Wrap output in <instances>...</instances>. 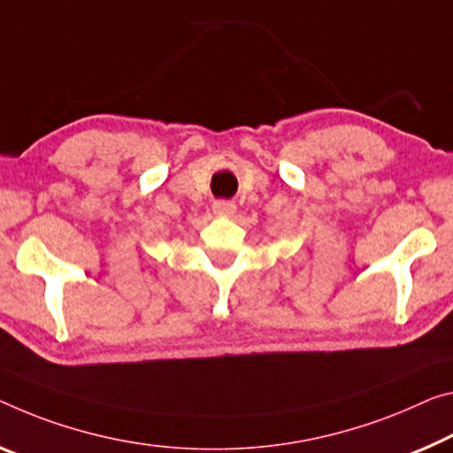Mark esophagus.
Returning <instances> with one entry per match:
<instances>
[{
	"label": "esophagus",
	"mask_w": 453,
	"mask_h": 453,
	"mask_svg": "<svg viewBox=\"0 0 453 453\" xmlns=\"http://www.w3.org/2000/svg\"><path fill=\"white\" fill-rule=\"evenodd\" d=\"M212 212L220 219H231L233 214L236 212V204L231 203V200H214Z\"/></svg>",
	"instance_id": "esophagus-1"
}]
</instances>
